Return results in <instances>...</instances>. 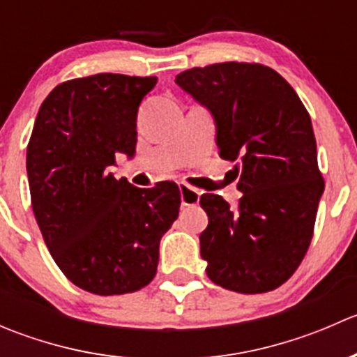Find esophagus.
Returning a JSON list of instances; mask_svg holds the SVG:
<instances>
[{
  "label": "esophagus",
  "mask_w": 357,
  "mask_h": 357,
  "mask_svg": "<svg viewBox=\"0 0 357 357\" xmlns=\"http://www.w3.org/2000/svg\"><path fill=\"white\" fill-rule=\"evenodd\" d=\"M179 193H181V205H185V207L199 204L200 200L199 190H193L190 188L188 185H185V183H181V185H179Z\"/></svg>",
  "instance_id": "obj_1"
}]
</instances>
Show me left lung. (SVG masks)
<instances>
[{
	"mask_svg": "<svg viewBox=\"0 0 357 357\" xmlns=\"http://www.w3.org/2000/svg\"><path fill=\"white\" fill-rule=\"evenodd\" d=\"M176 84L214 117L219 157L235 162L242 192L236 208L214 193L200 197L207 276L240 294L278 289L307 252L325 190L307 110L278 72L259 63L190 68Z\"/></svg>",
	"mask_w": 357,
	"mask_h": 357,
	"instance_id": "8db88e82",
	"label": "left lung"
}]
</instances>
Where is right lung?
<instances>
[{"instance_id":"1","label":"right lung","mask_w":357,"mask_h":357,"mask_svg":"<svg viewBox=\"0 0 357 357\" xmlns=\"http://www.w3.org/2000/svg\"><path fill=\"white\" fill-rule=\"evenodd\" d=\"M157 77L96 74L56 86L27 146L32 211L63 275L96 295L149 285L158 245L179 212L174 183L136 188L115 179V155L136 152V117Z\"/></svg>"}]
</instances>
